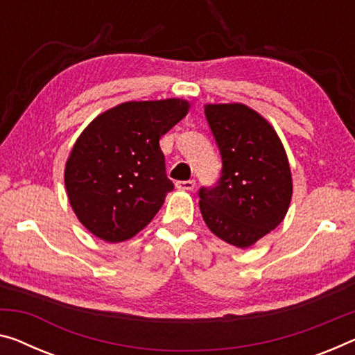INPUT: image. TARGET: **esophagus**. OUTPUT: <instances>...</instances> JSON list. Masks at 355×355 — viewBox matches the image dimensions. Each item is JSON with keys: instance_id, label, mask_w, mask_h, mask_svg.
Returning <instances> with one entry per match:
<instances>
[{"instance_id": "obj_1", "label": "esophagus", "mask_w": 355, "mask_h": 355, "mask_svg": "<svg viewBox=\"0 0 355 355\" xmlns=\"http://www.w3.org/2000/svg\"><path fill=\"white\" fill-rule=\"evenodd\" d=\"M176 187L181 190H193L195 189V181L193 179H189V181H179L176 182Z\"/></svg>"}]
</instances>
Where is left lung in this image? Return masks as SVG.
I'll list each match as a JSON object with an SVG mask.
<instances>
[{
	"label": "left lung",
	"mask_w": 355,
	"mask_h": 355,
	"mask_svg": "<svg viewBox=\"0 0 355 355\" xmlns=\"http://www.w3.org/2000/svg\"><path fill=\"white\" fill-rule=\"evenodd\" d=\"M219 147L220 178L198 190L209 230L236 248H249L279 225L292 198L284 147L271 125L244 105H206Z\"/></svg>",
	"instance_id": "1"
}]
</instances>
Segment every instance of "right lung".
Wrapping results in <instances>:
<instances>
[{
	"instance_id": "add662e5",
	"label": "right lung",
	"mask_w": 355,
	"mask_h": 355,
	"mask_svg": "<svg viewBox=\"0 0 355 355\" xmlns=\"http://www.w3.org/2000/svg\"><path fill=\"white\" fill-rule=\"evenodd\" d=\"M189 111L178 98L130 101L98 116L64 168L69 203L80 223L107 243L143 230L174 189L160 138Z\"/></svg>"
}]
</instances>
